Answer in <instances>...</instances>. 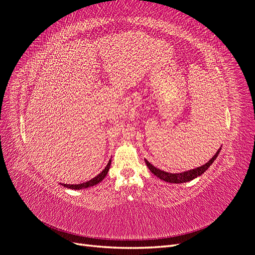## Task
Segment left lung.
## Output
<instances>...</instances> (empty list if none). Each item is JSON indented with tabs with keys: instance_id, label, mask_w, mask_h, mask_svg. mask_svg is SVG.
<instances>
[{
	"instance_id": "obj_1",
	"label": "left lung",
	"mask_w": 255,
	"mask_h": 255,
	"mask_svg": "<svg viewBox=\"0 0 255 255\" xmlns=\"http://www.w3.org/2000/svg\"><path fill=\"white\" fill-rule=\"evenodd\" d=\"M221 146L218 149V151L216 152L215 155L210 160H208L207 163H205L204 165L200 166L198 168H195V169H191V170H187V171H184V172H179V173H170V172H167V171H163V170H160V169L154 167L146 159H144V161H145L146 166H148V168L150 169V171L154 175H156L158 179L163 180V181H165L167 183H173V184L186 183V182H189L191 180L196 179V177L200 176L201 174H203L207 170V169L210 168V166L214 163V160L217 158L218 154H219V152L221 150Z\"/></svg>"
}]
</instances>
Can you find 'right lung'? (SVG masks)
I'll return each instance as SVG.
<instances>
[{
    "label": "right lung",
    "instance_id": "right-lung-1",
    "mask_svg": "<svg viewBox=\"0 0 255 255\" xmlns=\"http://www.w3.org/2000/svg\"><path fill=\"white\" fill-rule=\"evenodd\" d=\"M111 164H112V158L109 160V163H107L106 167L103 169V170L100 172L97 176H95L94 179H91L90 181H87L85 183H82V184H61L63 185L64 187H67V188H70V189H75V190H80V189H84V188H88V187H91V186H95V185L99 184L100 182H102L104 180V177L106 176L107 172H109L110 170V167H111Z\"/></svg>",
    "mask_w": 255,
    "mask_h": 255
}]
</instances>
